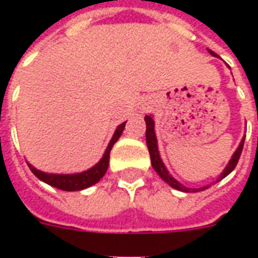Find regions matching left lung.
Masks as SVG:
<instances>
[{"label": "left lung", "instance_id": "obj_1", "mask_svg": "<svg viewBox=\"0 0 258 258\" xmlns=\"http://www.w3.org/2000/svg\"><path fill=\"white\" fill-rule=\"evenodd\" d=\"M209 52L213 56H217V53H214L213 51L209 49ZM145 121H146V145H148V149H149V155H151V162H152V167L155 168V171L159 174V177L162 179H164L170 186H173L175 189L182 190V192H199V190H205L207 188H210L209 185L207 186H203V188H199V189H192V188H186L182 184H179L177 179H174L170 174H168L167 168L166 166L163 164L162 159H160V155H159V149H157V140H156V134H155V121L152 116H145ZM243 144H244V138L240 141V145L238 146V149L235 151L233 153L232 159L229 160L228 166L224 168V171L221 173V175L218 177L216 182L221 181L222 178H225L228 174L232 173V170L236 167L238 164L239 157H240V153H242V149H243Z\"/></svg>", "mask_w": 258, "mask_h": 258}]
</instances>
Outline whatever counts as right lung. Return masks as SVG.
I'll list each match as a JSON object with an SVG mask.
<instances>
[{
    "instance_id": "obj_1",
    "label": "right lung",
    "mask_w": 258,
    "mask_h": 258,
    "mask_svg": "<svg viewBox=\"0 0 258 258\" xmlns=\"http://www.w3.org/2000/svg\"><path fill=\"white\" fill-rule=\"evenodd\" d=\"M125 123L127 121H124L118 125L116 131H114V134H113L112 140L109 142V145H107L106 151L103 153V156L99 162L96 163L94 167H91L90 170H87V171H83V173L79 174H48L44 173V171H40V170H37L34 168L31 164H29V167H30L31 173L36 175L37 178L44 181L45 184L51 185L53 188H58V189L62 190H81L85 189V188H88L91 185L96 184L99 179L105 175L106 173L107 167H109V157H110V151H112L113 145L117 142V140L120 138V135L123 133L124 127H125Z\"/></svg>"
}]
</instances>
